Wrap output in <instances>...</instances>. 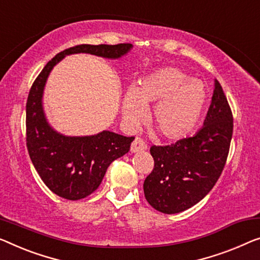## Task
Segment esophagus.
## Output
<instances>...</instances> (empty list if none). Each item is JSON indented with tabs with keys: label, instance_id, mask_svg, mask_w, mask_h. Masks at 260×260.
<instances>
[{
	"label": "esophagus",
	"instance_id": "1",
	"mask_svg": "<svg viewBox=\"0 0 260 260\" xmlns=\"http://www.w3.org/2000/svg\"><path fill=\"white\" fill-rule=\"evenodd\" d=\"M147 149V145L145 141L140 138H137L135 140L132 142L131 145V152L132 153H140V152H145Z\"/></svg>",
	"mask_w": 260,
	"mask_h": 260
}]
</instances>
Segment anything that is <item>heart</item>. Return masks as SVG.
<instances>
[{
	"label": "heart",
	"instance_id": "heart-1",
	"mask_svg": "<svg viewBox=\"0 0 260 260\" xmlns=\"http://www.w3.org/2000/svg\"><path fill=\"white\" fill-rule=\"evenodd\" d=\"M208 100L202 80L191 78L177 68H165L131 86L122 100V115L135 127L146 115V107L155 104L150 121L168 140H179L200 121Z\"/></svg>",
	"mask_w": 260,
	"mask_h": 260
}]
</instances>
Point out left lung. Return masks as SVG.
I'll return each instance as SVG.
<instances>
[{"label": "left lung", "mask_w": 260, "mask_h": 260, "mask_svg": "<svg viewBox=\"0 0 260 260\" xmlns=\"http://www.w3.org/2000/svg\"><path fill=\"white\" fill-rule=\"evenodd\" d=\"M234 129L232 112L218 81L203 127L169 146H152V173L143 182L145 197L155 210L177 214L203 200L225 166Z\"/></svg>", "instance_id": "1"}]
</instances>
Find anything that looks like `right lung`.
Masks as SVG:
<instances>
[{
	"instance_id": "obj_1",
	"label": "right lung",
	"mask_w": 260,
	"mask_h": 260,
	"mask_svg": "<svg viewBox=\"0 0 260 260\" xmlns=\"http://www.w3.org/2000/svg\"><path fill=\"white\" fill-rule=\"evenodd\" d=\"M129 43L81 44L64 50L45 65L30 88L26 102V147L38 175L52 192L70 201L85 199L96 190L112 162L128 153L134 137L110 131L87 137H68L49 125L43 110L48 77L65 56L90 53L118 59L129 52Z\"/></svg>"
}]
</instances>
